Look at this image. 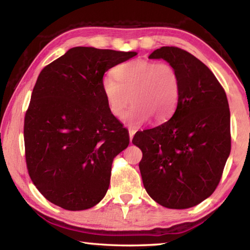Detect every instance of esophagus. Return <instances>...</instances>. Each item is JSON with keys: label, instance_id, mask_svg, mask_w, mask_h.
I'll return each instance as SVG.
<instances>
[{"label": "esophagus", "instance_id": "1", "mask_svg": "<svg viewBox=\"0 0 250 250\" xmlns=\"http://www.w3.org/2000/svg\"><path fill=\"white\" fill-rule=\"evenodd\" d=\"M137 132V130L133 129V128H129V135H130V141L132 142V139H133V135Z\"/></svg>", "mask_w": 250, "mask_h": 250}]
</instances>
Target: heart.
Returning <instances> with one entry per match:
<instances>
[{"label": "heart", "instance_id": "obj_1", "mask_svg": "<svg viewBox=\"0 0 250 250\" xmlns=\"http://www.w3.org/2000/svg\"><path fill=\"white\" fill-rule=\"evenodd\" d=\"M101 89L113 116L124 115L131 101L132 107L125 115L129 124L141 125L149 118L163 122L170 119L179 104L181 78L168 62L137 59L118 65L113 77L101 80Z\"/></svg>", "mask_w": 250, "mask_h": 250}]
</instances>
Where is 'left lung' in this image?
I'll list each match as a JSON object with an SVG mask.
<instances>
[{
	"mask_svg": "<svg viewBox=\"0 0 250 250\" xmlns=\"http://www.w3.org/2000/svg\"><path fill=\"white\" fill-rule=\"evenodd\" d=\"M149 58L175 67L181 97L170 120L133 137L142 151L143 185L160 205L189 208L214 193L230 153L226 92L208 67L184 49L164 46Z\"/></svg>",
	"mask_w": 250,
	"mask_h": 250,
	"instance_id": "8db88e82",
	"label": "left lung"
}]
</instances>
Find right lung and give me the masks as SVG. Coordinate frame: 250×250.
<instances>
[{
	"label": "right lung",
	"mask_w": 250,
	"mask_h": 250,
	"mask_svg": "<svg viewBox=\"0 0 250 250\" xmlns=\"http://www.w3.org/2000/svg\"><path fill=\"white\" fill-rule=\"evenodd\" d=\"M135 55L79 46L41 71L25 113V160L53 204L83 210L107 193L113 159L129 146V134L109 111L101 80Z\"/></svg>",
	"instance_id": "add662e5"
}]
</instances>
